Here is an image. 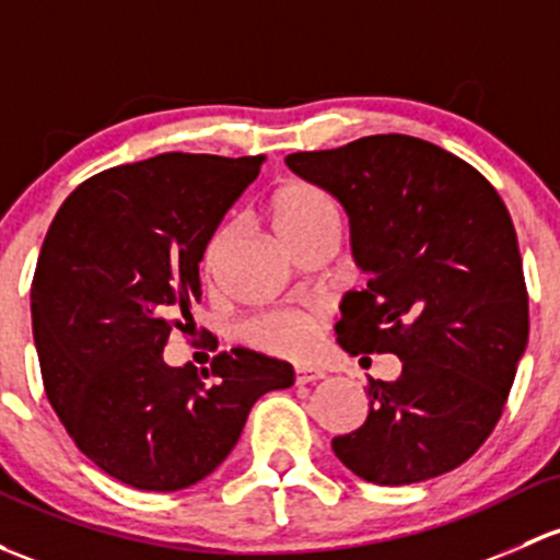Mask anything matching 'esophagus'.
<instances>
[{"mask_svg": "<svg viewBox=\"0 0 560 560\" xmlns=\"http://www.w3.org/2000/svg\"><path fill=\"white\" fill-rule=\"evenodd\" d=\"M325 378V373L316 368H308V364H298L295 368V384L303 386V384H314V381Z\"/></svg>", "mask_w": 560, "mask_h": 560, "instance_id": "obj_1", "label": "esophagus"}]
</instances>
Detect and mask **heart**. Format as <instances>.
I'll return each mask as SVG.
<instances>
[{"label":"heart","mask_w":560,"mask_h":560,"mask_svg":"<svg viewBox=\"0 0 560 560\" xmlns=\"http://www.w3.org/2000/svg\"><path fill=\"white\" fill-rule=\"evenodd\" d=\"M268 214L270 222H273V231L279 233L284 244H290L292 238L311 231V228L338 222V209H335L332 198L322 187L300 179L287 182L270 196ZM225 244L228 228H217L203 246V273H214L222 260V252H225ZM322 319H325V314H322L319 305L276 311V314L257 316L255 322H249L246 335L257 346H262L265 351H273L279 357H303L314 349Z\"/></svg>","instance_id":"1"}]
</instances>
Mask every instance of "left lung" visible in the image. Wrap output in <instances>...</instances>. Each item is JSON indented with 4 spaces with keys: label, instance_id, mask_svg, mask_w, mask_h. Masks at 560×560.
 I'll return each mask as SVG.
<instances>
[{
    "label": "left lung",
    "instance_id": "1",
    "mask_svg": "<svg viewBox=\"0 0 560 560\" xmlns=\"http://www.w3.org/2000/svg\"><path fill=\"white\" fill-rule=\"evenodd\" d=\"M287 166L343 206L370 273L340 303V349L402 362L397 381H370L368 421L332 440L335 456L375 486L451 472L493 432L528 343L508 206L478 168L402 133L292 152Z\"/></svg>",
    "mask_w": 560,
    "mask_h": 560
}]
</instances>
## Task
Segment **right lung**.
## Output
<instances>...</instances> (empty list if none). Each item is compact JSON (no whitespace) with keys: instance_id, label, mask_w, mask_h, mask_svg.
<instances>
[{"instance_id":"obj_1","label":"right lung","mask_w":560,"mask_h":560,"mask_svg":"<svg viewBox=\"0 0 560 560\" xmlns=\"http://www.w3.org/2000/svg\"><path fill=\"white\" fill-rule=\"evenodd\" d=\"M265 158L166 152L85 179L43 241L32 281L45 394L78 448L126 486L179 491L235 448L252 405L295 384L249 349L198 370L163 346L201 303L203 246Z\"/></svg>"}]
</instances>
